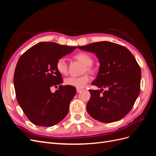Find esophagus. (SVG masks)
<instances>
[{
    "instance_id": "34e87169",
    "label": "esophagus",
    "mask_w": 156,
    "mask_h": 156,
    "mask_svg": "<svg viewBox=\"0 0 156 156\" xmlns=\"http://www.w3.org/2000/svg\"><path fill=\"white\" fill-rule=\"evenodd\" d=\"M83 89H81V88H77V93H79L80 92H81L82 90Z\"/></svg>"
}]
</instances>
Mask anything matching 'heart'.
<instances>
[{
	"mask_svg": "<svg viewBox=\"0 0 156 156\" xmlns=\"http://www.w3.org/2000/svg\"><path fill=\"white\" fill-rule=\"evenodd\" d=\"M74 58L84 64L83 68V73L88 72L89 73H92L94 69L92 67L93 64V58L92 56L86 52H79L74 55ZM56 69L57 72L61 75H66L68 73V66L65 60L63 58H60L57 60L56 62ZM90 77L87 74H84L81 77H69L64 80V83L66 85L73 87L76 88H83L85 87L86 84L88 83Z\"/></svg>",
	"mask_w": 156,
	"mask_h": 156,
	"instance_id": "b5f03b06",
	"label": "heart"
}]
</instances>
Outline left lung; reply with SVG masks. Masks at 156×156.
<instances>
[{"label": "left lung", "instance_id": "left-lung-1", "mask_svg": "<svg viewBox=\"0 0 156 156\" xmlns=\"http://www.w3.org/2000/svg\"><path fill=\"white\" fill-rule=\"evenodd\" d=\"M78 48L95 53L100 63L92 83L101 90H89L87 110L104 123L119 121L128 114L139 96L141 71L134 56L125 47L109 41L95 42ZM106 90L103 92V88Z\"/></svg>", "mask_w": 156, "mask_h": 156}]
</instances>
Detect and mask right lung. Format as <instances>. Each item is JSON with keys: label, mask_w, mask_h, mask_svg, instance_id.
<instances>
[{"label": "right lung", "mask_w": 156, "mask_h": 156, "mask_svg": "<svg viewBox=\"0 0 156 156\" xmlns=\"http://www.w3.org/2000/svg\"><path fill=\"white\" fill-rule=\"evenodd\" d=\"M76 47L54 42H40L19 59L13 75L17 101L29 120L36 126H53L66 116L75 87L62 86V75L56 69L58 59ZM58 86L55 93L50 88Z\"/></svg>", "instance_id": "1"}]
</instances>
